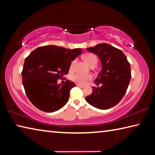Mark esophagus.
I'll return each mask as SVG.
<instances>
[{
  "label": "esophagus",
  "instance_id": "1",
  "mask_svg": "<svg viewBox=\"0 0 155 155\" xmlns=\"http://www.w3.org/2000/svg\"><path fill=\"white\" fill-rule=\"evenodd\" d=\"M77 86H78V87H84V86H83V85H81V84H77Z\"/></svg>",
  "mask_w": 155,
  "mask_h": 155
}]
</instances>
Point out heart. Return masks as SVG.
<instances>
[{
	"instance_id": "heart-1",
	"label": "heart",
	"mask_w": 155,
	"mask_h": 155,
	"mask_svg": "<svg viewBox=\"0 0 155 155\" xmlns=\"http://www.w3.org/2000/svg\"><path fill=\"white\" fill-rule=\"evenodd\" d=\"M84 59L90 66H91L92 65H96V64L98 63V59L94 54L87 53L84 57ZM75 63H76V60H74L72 61L71 66H70L71 69L74 68ZM71 78L73 80L75 81V82L80 84H86L88 80H91L92 75L90 74H76L73 75Z\"/></svg>"
}]
</instances>
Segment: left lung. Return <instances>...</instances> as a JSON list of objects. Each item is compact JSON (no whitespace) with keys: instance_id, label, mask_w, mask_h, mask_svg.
Segmentation results:
<instances>
[{"instance_id":"left-lung-1","label":"left lung","mask_w":155,"mask_h":155,"mask_svg":"<svg viewBox=\"0 0 155 155\" xmlns=\"http://www.w3.org/2000/svg\"><path fill=\"white\" fill-rule=\"evenodd\" d=\"M86 50L99 57L102 69L94 81L97 87H92V93L86 101L97 109H110L121 101L127 91L132 77L130 64L123 52L106 43Z\"/></svg>"}]
</instances>
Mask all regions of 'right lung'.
<instances>
[{"label": "right lung", "instance_id": "right-lung-1", "mask_svg": "<svg viewBox=\"0 0 155 155\" xmlns=\"http://www.w3.org/2000/svg\"><path fill=\"white\" fill-rule=\"evenodd\" d=\"M81 53V48L67 49L54 45L40 46L25 58L22 82L29 100L42 111L52 113L65 106L75 83L57 80L68 74L71 61Z\"/></svg>", "mask_w": 155, "mask_h": 155}]
</instances>
